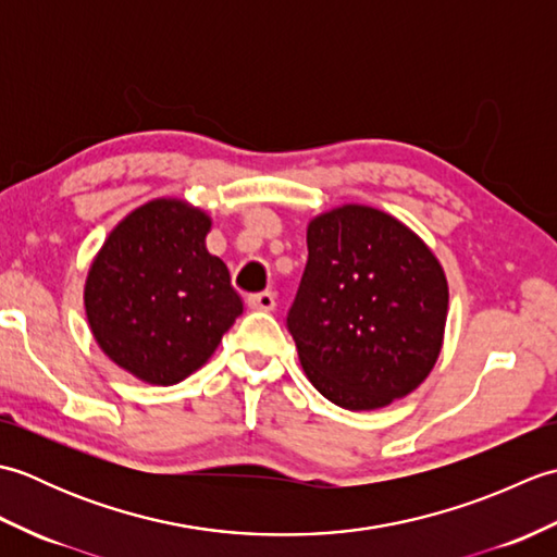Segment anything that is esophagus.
<instances>
[{
    "label": "esophagus",
    "mask_w": 557,
    "mask_h": 557,
    "mask_svg": "<svg viewBox=\"0 0 557 557\" xmlns=\"http://www.w3.org/2000/svg\"><path fill=\"white\" fill-rule=\"evenodd\" d=\"M248 309L272 311V309H275V294H272V292L251 294V297H248Z\"/></svg>",
    "instance_id": "esophagus-1"
}]
</instances>
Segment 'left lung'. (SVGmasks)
<instances>
[{
    "label": "left lung",
    "instance_id": "8db88e82",
    "mask_svg": "<svg viewBox=\"0 0 557 557\" xmlns=\"http://www.w3.org/2000/svg\"><path fill=\"white\" fill-rule=\"evenodd\" d=\"M309 260L287 327L313 387L351 411L417 389L447 321L443 265L407 224L369 206L309 222Z\"/></svg>",
    "mask_w": 557,
    "mask_h": 557
}]
</instances>
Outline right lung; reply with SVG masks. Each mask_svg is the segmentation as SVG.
Here are the masks:
<instances>
[{
    "instance_id": "add662e5",
    "label": "right lung",
    "mask_w": 557,
    "mask_h": 557,
    "mask_svg": "<svg viewBox=\"0 0 557 557\" xmlns=\"http://www.w3.org/2000/svg\"><path fill=\"white\" fill-rule=\"evenodd\" d=\"M210 218L156 198L116 224L88 270L86 315L100 349L150 385H174L218 349L244 304L208 253Z\"/></svg>"
}]
</instances>
